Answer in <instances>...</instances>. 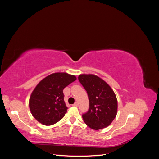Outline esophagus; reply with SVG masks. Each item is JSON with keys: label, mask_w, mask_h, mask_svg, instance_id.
<instances>
[{"label": "esophagus", "mask_w": 159, "mask_h": 159, "mask_svg": "<svg viewBox=\"0 0 159 159\" xmlns=\"http://www.w3.org/2000/svg\"><path fill=\"white\" fill-rule=\"evenodd\" d=\"M73 106H75V107H78V102H75L74 105H73Z\"/></svg>", "instance_id": "obj_1"}]
</instances>
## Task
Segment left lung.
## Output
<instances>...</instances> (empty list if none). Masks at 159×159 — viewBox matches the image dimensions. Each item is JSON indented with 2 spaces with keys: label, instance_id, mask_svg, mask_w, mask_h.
I'll return each instance as SVG.
<instances>
[{
  "label": "left lung",
  "instance_id": "left-lung-1",
  "mask_svg": "<svg viewBox=\"0 0 159 159\" xmlns=\"http://www.w3.org/2000/svg\"><path fill=\"white\" fill-rule=\"evenodd\" d=\"M81 84L88 93L89 107L82 115L84 121L91 129L108 127L117 113V100L114 91L104 80L93 74H81Z\"/></svg>",
  "mask_w": 159,
  "mask_h": 159
}]
</instances>
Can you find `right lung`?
<instances>
[{"mask_svg": "<svg viewBox=\"0 0 159 159\" xmlns=\"http://www.w3.org/2000/svg\"><path fill=\"white\" fill-rule=\"evenodd\" d=\"M76 80L67 73H54L41 80L33 90L29 107L33 117L44 125H52L64 117L68 107L63 89Z\"/></svg>", "mask_w": 159, "mask_h": 159, "instance_id": "1", "label": "right lung"}]
</instances>
